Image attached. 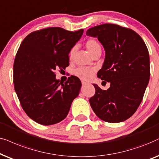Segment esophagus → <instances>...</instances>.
Wrapping results in <instances>:
<instances>
[{
  "label": "esophagus",
  "mask_w": 159,
  "mask_h": 159,
  "mask_svg": "<svg viewBox=\"0 0 159 159\" xmlns=\"http://www.w3.org/2000/svg\"><path fill=\"white\" fill-rule=\"evenodd\" d=\"M81 83H82V85H83V86H84V85H86V84H87L88 83H87V82H86V81H82L81 82Z\"/></svg>",
  "instance_id": "34e87169"
}]
</instances>
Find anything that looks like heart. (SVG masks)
<instances>
[{
    "label": "heart",
    "instance_id": "1",
    "mask_svg": "<svg viewBox=\"0 0 159 159\" xmlns=\"http://www.w3.org/2000/svg\"><path fill=\"white\" fill-rule=\"evenodd\" d=\"M86 47L90 53L91 55L93 56L95 54L98 52H101L102 48L100 43H99L97 39H89L87 41H86ZM76 51V46H73L71 48L69 52V59L72 60L73 58L74 54H75ZM95 69L92 68V67H79L76 68L73 71V74L75 76H77L80 79L84 80V81H88V80L91 79L94 75Z\"/></svg>",
    "mask_w": 159,
    "mask_h": 159
}]
</instances>
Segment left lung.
Returning <instances> with one entry per match:
<instances>
[{"mask_svg": "<svg viewBox=\"0 0 159 159\" xmlns=\"http://www.w3.org/2000/svg\"><path fill=\"white\" fill-rule=\"evenodd\" d=\"M86 35L97 37L104 46L105 59L97 77L110 82L102 90L93 84L95 94L90 105L100 119L118 123L130 118L138 108L148 84L149 52L139 34L115 24L91 27Z\"/></svg>", "mask_w": 159, "mask_h": 159, "instance_id": "obj_1", "label": "left lung"}]
</instances>
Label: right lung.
<instances>
[{
  "mask_svg": "<svg viewBox=\"0 0 159 159\" xmlns=\"http://www.w3.org/2000/svg\"><path fill=\"white\" fill-rule=\"evenodd\" d=\"M83 33V29L46 27L32 32L21 43L14 62V89L22 109L34 121L52 125L68 114L81 81L70 76L62 83L55 78V70L69 66L70 50Z\"/></svg>",
  "mask_w": 159,
  "mask_h": 159,
  "instance_id": "obj_1",
  "label": "right lung"
}]
</instances>
